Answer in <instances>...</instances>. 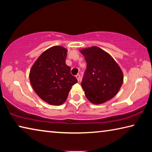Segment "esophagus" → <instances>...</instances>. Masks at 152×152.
<instances>
[{
    "mask_svg": "<svg viewBox=\"0 0 152 152\" xmlns=\"http://www.w3.org/2000/svg\"><path fill=\"white\" fill-rule=\"evenodd\" d=\"M76 77L77 80H78V81H80V74H76Z\"/></svg>",
    "mask_w": 152,
    "mask_h": 152,
    "instance_id": "esophagus-1",
    "label": "esophagus"
}]
</instances>
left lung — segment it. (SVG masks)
<instances>
[{"mask_svg":"<svg viewBox=\"0 0 152 152\" xmlns=\"http://www.w3.org/2000/svg\"><path fill=\"white\" fill-rule=\"evenodd\" d=\"M80 52L87 64L81 82L87 99L95 104L113 99L123 84L121 69L109 53L96 46Z\"/></svg>","mask_w":152,"mask_h":152,"instance_id":"1","label":"left lung"}]
</instances>
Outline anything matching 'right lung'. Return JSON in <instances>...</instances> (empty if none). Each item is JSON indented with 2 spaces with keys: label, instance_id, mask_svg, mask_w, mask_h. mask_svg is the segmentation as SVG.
<instances>
[{
  "label": "right lung",
  "instance_id": "right-lung-1",
  "mask_svg": "<svg viewBox=\"0 0 152 152\" xmlns=\"http://www.w3.org/2000/svg\"><path fill=\"white\" fill-rule=\"evenodd\" d=\"M68 50L53 46L42 53L29 73L31 84L43 101L51 105H60L66 101L77 79L66 64Z\"/></svg>",
  "mask_w": 152,
  "mask_h": 152
}]
</instances>
